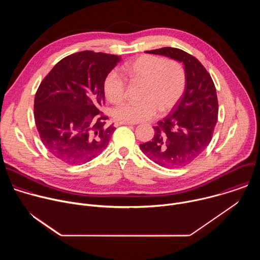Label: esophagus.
I'll use <instances>...</instances> for the list:
<instances>
[{"label":"esophagus","mask_w":260,"mask_h":260,"mask_svg":"<svg viewBox=\"0 0 260 260\" xmlns=\"http://www.w3.org/2000/svg\"><path fill=\"white\" fill-rule=\"evenodd\" d=\"M136 123H133V122H126V121H119V120H116L114 122V125L115 126H119V125H135Z\"/></svg>","instance_id":"1"}]
</instances>
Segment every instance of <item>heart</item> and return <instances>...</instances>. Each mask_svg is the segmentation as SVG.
Returning a JSON list of instances; mask_svg holds the SVG:
<instances>
[{"label":"heart","instance_id":"b5f03b06","mask_svg":"<svg viewBox=\"0 0 260 260\" xmlns=\"http://www.w3.org/2000/svg\"><path fill=\"white\" fill-rule=\"evenodd\" d=\"M124 72L132 81L144 82L142 102L124 103L113 110L119 121L143 122L154 118L158 112L171 111L182 98L186 76L181 63L155 55H141L124 66ZM126 85L116 71L110 72L104 82L107 100L113 104L125 98Z\"/></svg>","mask_w":260,"mask_h":260}]
</instances>
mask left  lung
Returning <instances> with one entry per match:
<instances>
[{"mask_svg": "<svg viewBox=\"0 0 260 260\" xmlns=\"http://www.w3.org/2000/svg\"><path fill=\"white\" fill-rule=\"evenodd\" d=\"M183 63L186 76L184 93L172 113L153 126L151 141L140 144L143 153L165 168H181L193 161L211 142L218 119L214 82L204 66L181 49L164 47L146 51Z\"/></svg>", "mask_w": 260, "mask_h": 260, "instance_id": "8db88e82", "label": "left lung"}]
</instances>
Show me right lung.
Segmentation results:
<instances>
[{
    "mask_svg": "<svg viewBox=\"0 0 260 260\" xmlns=\"http://www.w3.org/2000/svg\"><path fill=\"white\" fill-rule=\"evenodd\" d=\"M121 56L93 51L58 61L35 95L37 129L47 150L68 165H82L100 155L115 127L101 114L104 82Z\"/></svg>",
    "mask_w": 260,
    "mask_h": 260,
    "instance_id": "1",
    "label": "right lung"
}]
</instances>
